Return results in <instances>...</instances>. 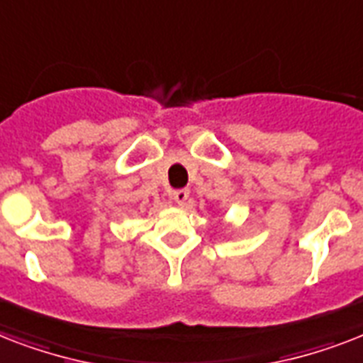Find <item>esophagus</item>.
Segmentation results:
<instances>
[{
	"label": "esophagus",
	"mask_w": 363,
	"mask_h": 363,
	"mask_svg": "<svg viewBox=\"0 0 363 363\" xmlns=\"http://www.w3.org/2000/svg\"><path fill=\"white\" fill-rule=\"evenodd\" d=\"M172 199L178 202L179 206H185L187 204V199H189V189H176L172 191Z\"/></svg>",
	"instance_id": "obj_1"
}]
</instances>
